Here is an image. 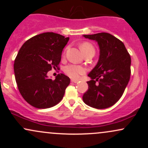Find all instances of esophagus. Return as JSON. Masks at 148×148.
<instances>
[{
    "mask_svg": "<svg viewBox=\"0 0 148 148\" xmlns=\"http://www.w3.org/2000/svg\"><path fill=\"white\" fill-rule=\"evenodd\" d=\"M71 81H72V83H74V84H76V83H78V81H77V80L72 79V80H71Z\"/></svg>",
    "mask_w": 148,
    "mask_h": 148,
    "instance_id": "esophagus-1",
    "label": "esophagus"
}]
</instances>
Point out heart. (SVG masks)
Here are the masks:
<instances>
[{
	"instance_id": "heart-1",
	"label": "heart",
	"mask_w": 148,
	"mask_h": 148,
	"mask_svg": "<svg viewBox=\"0 0 148 148\" xmlns=\"http://www.w3.org/2000/svg\"><path fill=\"white\" fill-rule=\"evenodd\" d=\"M80 49H81L83 53H85L88 51L95 50L93 46L91 44L88 43V42H84V43L81 44V46H80ZM64 72L69 77L74 79H79L80 76L82 75L86 72V69L81 66L76 65V64H69V65L67 66L64 68Z\"/></svg>"
}]
</instances>
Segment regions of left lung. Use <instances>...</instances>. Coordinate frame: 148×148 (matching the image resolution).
I'll list each match as a JSON object with an SVG mask.
<instances>
[{
    "label": "left lung",
    "instance_id": "left-lung-1",
    "mask_svg": "<svg viewBox=\"0 0 148 148\" xmlns=\"http://www.w3.org/2000/svg\"><path fill=\"white\" fill-rule=\"evenodd\" d=\"M99 47L96 66L88 74V90L83 100L88 106L103 109L114 105L123 95L131 74V57L123 42L107 33L84 35Z\"/></svg>",
    "mask_w": 148,
    "mask_h": 148
}]
</instances>
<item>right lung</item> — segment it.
Here are the masks:
<instances>
[{
    "label": "right lung",
    "mask_w": 148,
    "mask_h": 148,
    "mask_svg": "<svg viewBox=\"0 0 148 148\" xmlns=\"http://www.w3.org/2000/svg\"><path fill=\"white\" fill-rule=\"evenodd\" d=\"M69 39L44 33L27 40L18 51L14 64L15 79L22 97L31 106L51 108L62 100L70 79L60 74L52 80L47 73L58 67Z\"/></svg>",
    "instance_id": "obj_1"
}]
</instances>
